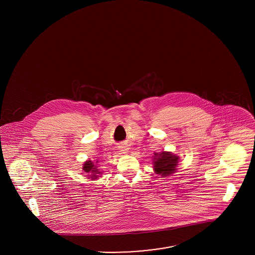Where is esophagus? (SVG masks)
Instances as JSON below:
<instances>
[{
    "mask_svg": "<svg viewBox=\"0 0 255 255\" xmlns=\"http://www.w3.org/2000/svg\"><path fill=\"white\" fill-rule=\"evenodd\" d=\"M120 151H121L122 153H128V148L127 146H120Z\"/></svg>",
    "mask_w": 255,
    "mask_h": 255,
    "instance_id": "esophagus-1",
    "label": "esophagus"
}]
</instances>
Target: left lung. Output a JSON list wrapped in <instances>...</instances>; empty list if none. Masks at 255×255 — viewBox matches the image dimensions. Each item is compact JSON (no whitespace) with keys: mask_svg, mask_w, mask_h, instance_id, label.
Here are the masks:
<instances>
[{"mask_svg":"<svg viewBox=\"0 0 255 255\" xmlns=\"http://www.w3.org/2000/svg\"><path fill=\"white\" fill-rule=\"evenodd\" d=\"M180 157L169 151H162L154 153L153 156V169L154 172L162 178L169 177L176 173L178 170V163Z\"/></svg>","mask_w":255,"mask_h":255,"instance_id":"obj_1","label":"left lung"}]
</instances>
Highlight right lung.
Wrapping results in <instances>:
<instances>
[{
	"label": "right lung",
	"instance_id": "obj_1",
	"mask_svg": "<svg viewBox=\"0 0 255 255\" xmlns=\"http://www.w3.org/2000/svg\"><path fill=\"white\" fill-rule=\"evenodd\" d=\"M98 162L94 163L92 162L91 160H87L83 163V166H82V170L84 171V173L87 175L86 177H88L89 180L91 181H95L97 180L102 174V172L98 169V165H97Z\"/></svg>",
	"mask_w": 255,
	"mask_h": 255
}]
</instances>
